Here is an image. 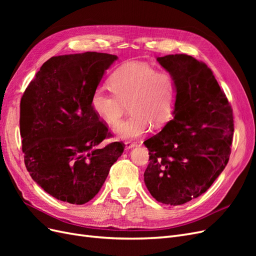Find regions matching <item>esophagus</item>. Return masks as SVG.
<instances>
[{
	"label": "esophagus",
	"instance_id": "34e87169",
	"mask_svg": "<svg viewBox=\"0 0 256 256\" xmlns=\"http://www.w3.org/2000/svg\"><path fill=\"white\" fill-rule=\"evenodd\" d=\"M125 146H126V150H130V148H132V147H136V143L131 142V141H126Z\"/></svg>",
	"mask_w": 256,
	"mask_h": 256
}]
</instances>
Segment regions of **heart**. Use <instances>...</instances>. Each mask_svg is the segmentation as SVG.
<instances>
[{"label":"heart","mask_w":256,"mask_h":256,"mask_svg":"<svg viewBox=\"0 0 256 256\" xmlns=\"http://www.w3.org/2000/svg\"><path fill=\"white\" fill-rule=\"evenodd\" d=\"M108 92L98 88L92 92L90 106L108 125L118 124L129 102V118L115 128L122 138H138L154 126H161L172 118L176 100V84L171 74L157 72L142 62L131 60L120 65L111 74Z\"/></svg>","instance_id":"obj_1"}]
</instances>
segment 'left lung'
Returning a JSON list of instances; mask_svg holds the SVG:
<instances>
[{
  "instance_id": "left-lung-1",
  "label": "left lung",
  "mask_w": 256,
  "mask_h": 256,
  "mask_svg": "<svg viewBox=\"0 0 256 256\" xmlns=\"http://www.w3.org/2000/svg\"><path fill=\"white\" fill-rule=\"evenodd\" d=\"M176 84L174 118L144 142L150 164L147 189L158 202L182 205L202 196L226 166L233 112L214 76L187 54L157 58Z\"/></svg>"
}]
</instances>
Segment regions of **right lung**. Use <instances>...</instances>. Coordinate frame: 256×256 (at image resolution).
<instances>
[{"instance_id":"1","label":"right lung","mask_w":256,"mask_h":256,"mask_svg":"<svg viewBox=\"0 0 256 256\" xmlns=\"http://www.w3.org/2000/svg\"><path fill=\"white\" fill-rule=\"evenodd\" d=\"M118 56L84 52L49 58L20 102L24 164L33 180L63 202L88 203L99 192L122 142L97 147L111 132L90 98Z\"/></svg>"}]
</instances>
